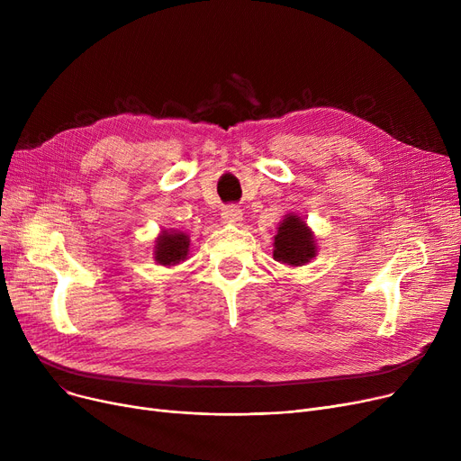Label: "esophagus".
Returning <instances> with one entry per match:
<instances>
[{"mask_svg": "<svg viewBox=\"0 0 461 461\" xmlns=\"http://www.w3.org/2000/svg\"><path fill=\"white\" fill-rule=\"evenodd\" d=\"M222 218L228 224H240L243 222V212H240V209H237L235 205H228L222 211Z\"/></svg>", "mask_w": 461, "mask_h": 461, "instance_id": "1", "label": "esophagus"}]
</instances>
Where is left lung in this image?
<instances>
[{"label": "left lung", "mask_w": 461, "mask_h": 461, "mask_svg": "<svg viewBox=\"0 0 461 461\" xmlns=\"http://www.w3.org/2000/svg\"><path fill=\"white\" fill-rule=\"evenodd\" d=\"M273 247L275 261L287 265V267H303L318 254L316 235L304 218L295 212H287L284 216L276 230Z\"/></svg>", "instance_id": "obj_1"}]
</instances>
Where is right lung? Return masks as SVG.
<instances>
[{"label":"right lung","instance_id":"1","mask_svg":"<svg viewBox=\"0 0 461 461\" xmlns=\"http://www.w3.org/2000/svg\"><path fill=\"white\" fill-rule=\"evenodd\" d=\"M190 252V237L179 230H162L155 239L153 258L164 267H174L183 263Z\"/></svg>","mask_w":461,"mask_h":461}]
</instances>
